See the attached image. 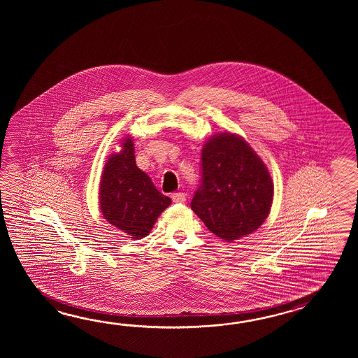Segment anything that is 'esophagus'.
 <instances>
[{
    "instance_id": "1",
    "label": "esophagus",
    "mask_w": 358,
    "mask_h": 358,
    "mask_svg": "<svg viewBox=\"0 0 358 358\" xmlns=\"http://www.w3.org/2000/svg\"><path fill=\"white\" fill-rule=\"evenodd\" d=\"M173 201L176 202V203H184L185 202V194L182 193V192H178V193H173Z\"/></svg>"
}]
</instances>
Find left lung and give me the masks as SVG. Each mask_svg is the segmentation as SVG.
<instances>
[{
  "instance_id": "8db88e82",
  "label": "left lung",
  "mask_w": 358,
  "mask_h": 358,
  "mask_svg": "<svg viewBox=\"0 0 358 358\" xmlns=\"http://www.w3.org/2000/svg\"><path fill=\"white\" fill-rule=\"evenodd\" d=\"M201 185L190 202L208 230L225 242L252 234L266 220L274 182L243 138L217 133L202 148Z\"/></svg>"
}]
</instances>
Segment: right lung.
<instances>
[{
  "label": "right lung",
  "instance_id": "obj_1",
  "mask_svg": "<svg viewBox=\"0 0 358 358\" xmlns=\"http://www.w3.org/2000/svg\"><path fill=\"white\" fill-rule=\"evenodd\" d=\"M171 199L156 189L151 178L138 168L131 137L122 142L103 166L99 182V208L107 222L131 239L150 234Z\"/></svg>",
  "mask_w": 358,
  "mask_h": 358
}]
</instances>
